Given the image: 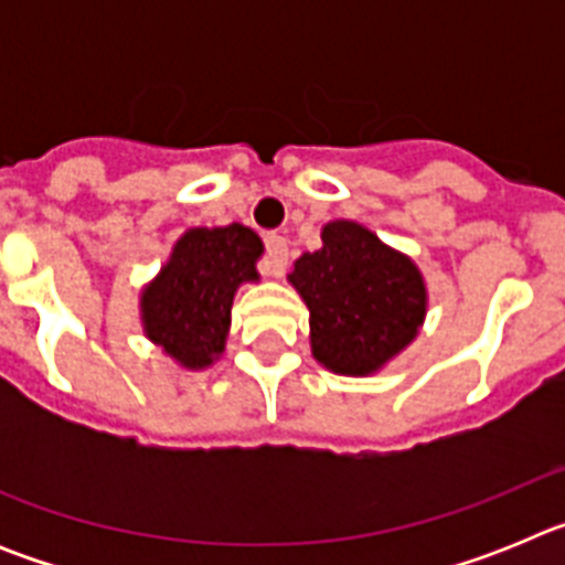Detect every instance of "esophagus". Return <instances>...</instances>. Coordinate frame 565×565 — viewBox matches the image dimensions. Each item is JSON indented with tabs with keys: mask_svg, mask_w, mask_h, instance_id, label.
Instances as JSON below:
<instances>
[{
	"mask_svg": "<svg viewBox=\"0 0 565 565\" xmlns=\"http://www.w3.org/2000/svg\"><path fill=\"white\" fill-rule=\"evenodd\" d=\"M288 263V239L279 237V234H271L266 239V274L268 277H279L286 271Z\"/></svg>",
	"mask_w": 565,
	"mask_h": 565,
	"instance_id": "34e87169",
	"label": "esophagus"
}]
</instances>
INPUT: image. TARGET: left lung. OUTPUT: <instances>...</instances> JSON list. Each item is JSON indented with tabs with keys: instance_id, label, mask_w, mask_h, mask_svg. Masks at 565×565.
<instances>
[{
	"instance_id": "8db88e82",
	"label": "left lung",
	"mask_w": 565,
	"mask_h": 565,
	"mask_svg": "<svg viewBox=\"0 0 565 565\" xmlns=\"http://www.w3.org/2000/svg\"><path fill=\"white\" fill-rule=\"evenodd\" d=\"M311 311V351L344 376H367L416 339L427 288L411 257L353 221L322 228V248L288 274Z\"/></svg>"
}]
</instances>
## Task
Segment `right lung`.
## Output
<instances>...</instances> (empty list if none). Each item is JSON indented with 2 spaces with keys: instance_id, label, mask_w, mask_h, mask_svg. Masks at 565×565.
Wrapping results in <instances>:
<instances>
[{
  "instance_id": "add662e5",
  "label": "right lung",
  "mask_w": 565,
  "mask_h": 565,
  "mask_svg": "<svg viewBox=\"0 0 565 565\" xmlns=\"http://www.w3.org/2000/svg\"><path fill=\"white\" fill-rule=\"evenodd\" d=\"M259 254L263 239L239 223L189 228L141 294L147 337L189 371L209 367L226 348L234 291L259 279Z\"/></svg>"
}]
</instances>
